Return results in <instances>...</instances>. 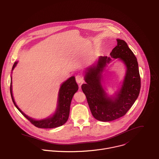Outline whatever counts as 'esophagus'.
I'll return each instance as SVG.
<instances>
[{
  "label": "esophagus",
  "mask_w": 159,
  "mask_h": 159,
  "mask_svg": "<svg viewBox=\"0 0 159 159\" xmlns=\"http://www.w3.org/2000/svg\"><path fill=\"white\" fill-rule=\"evenodd\" d=\"M75 80H76V82L79 84H81L84 82V77L81 75H77L75 77Z\"/></svg>",
  "instance_id": "esophagus-1"
}]
</instances>
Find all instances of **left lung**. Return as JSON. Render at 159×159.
<instances>
[{"label": "left lung", "mask_w": 159, "mask_h": 159, "mask_svg": "<svg viewBox=\"0 0 159 159\" xmlns=\"http://www.w3.org/2000/svg\"><path fill=\"white\" fill-rule=\"evenodd\" d=\"M117 40V46L110 54L112 58L122 60L127 70L122 88L116 96L108 98L101 83L102 71L111 61L109 57L100 56L96 66L87 69L84 77L86 83L82 85L92 115L96 120L102 122L112 121L125 115L134 103L141 89L136 57L124 40Z\"/></svg>", "instance_id": "1"}]
</instances>
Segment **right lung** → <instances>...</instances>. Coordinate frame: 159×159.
Here are the masks:
<instances>
[{
	"label": "right lung",
	"instance_id": "add662e5",
	"mask_svg": "<svg viewBox=\"0 0 159 159\" xmlns=\"http://www.w3.org/2000/svg\"><path fill=\"white\" fill-rule=\"evenodd\" d=\"M17 62L14 63L12 70L16 66ZM12 82H11L10 92L11 98L14 105L17 108V109L22 113L23 116L29 120L34 125L39 128H55L57 127L63 125L67 120L69 117L70 107L72 98L74 94L78 91V85L76 83L75 77H71L67 80L62 84L58 94V101H57V108L55 113L52 117L42 119L40 120H34L27 115H26L16 105L14 102L12 93Z\"/></svg>",
	"mask_w": 159,
	"mask_h": 159
}]
</instances>
